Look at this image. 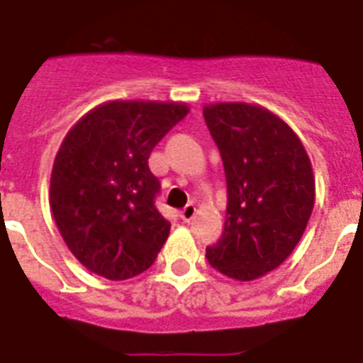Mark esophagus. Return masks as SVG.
<instances>
[{
  "instance_id": "obj_1",
  "label": "esophagus",
  "mask_w": 363,
  "mask_h": 363,
  "mask_svg": "<svg viewBox=\"0 0 363 363\" xmlns=\"http://www.w3.org/2000/svg\"><path fill=\"white\" fill-rule=\"evenodd\" d=\"M194 215H196V205L194 203H188L184 209L181 211V218L184 222H190L194 218Z\"/></svg>"
}]
</instances>
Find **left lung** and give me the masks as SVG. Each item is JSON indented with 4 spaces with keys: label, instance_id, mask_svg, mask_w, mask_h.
<instances>
[{
    "label": "left lung",
    "instance_id": "8db88e82",
    "mask_svg": "<svg viewBox=\"0 0 363 363\" xmlns=\"http://www.w3.org/2000/svg\"><path fill=\"white\" fill-rule=\"evenodd\" d=\"M203 116L228 184L224 233L209 264L235 281L277 269L303 235L315 207V177L303 143L265 107L211 104Z\"/></svg>",
    "mask_w": 363,
    "mask_h": 363
}]
</instances>
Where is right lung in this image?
Returning a JSON list of instances; mask_svg holds the SVG:
<instances>
[{
	"instance_id": "obj_1",
	"label": "right lung",
	"mask_w": 363,
	"mask_h": 363,
	"mask_svg": "<svg viewBox=\"0 0 363 363\" xmlns=\"http://www.w3.org/2000/svg\"><path fill=\"white\" fill-rule=\"evenodd\" d=\"M175 101H107L77 122L54 158L50 209L65 245L88 271L125 281L147 271L171 224L154 205L148 156L188 115Z\"/></svg>"
}]
</instances>
